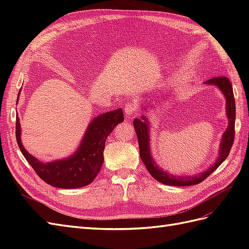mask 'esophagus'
I'll use <instances>...</instances> for the list:
<instances>
[{
  "instance_id": "34e87169",
  "label": "esophagus",
  "mask_w": 249,
  "mask_h": 249,
  "mask_svg": "<svg viewBox=\"0 0 249 249\" xmlns=\"http://www.w3.org/2000/svg\"><path fill=\"white\" fill-rule=\"evenodd\" d=\"M124 111H125L126 118H130L131 115H134V113L137 111V104L134 99H129L126 102Z\"/></svg>"
}]
</instances>
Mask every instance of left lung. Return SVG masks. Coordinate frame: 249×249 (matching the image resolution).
<instances>
[{
	"label": "left lung",
	"mask_w": 249,
	"mask_h": 249,
	"mask_svg": "<svg viewBox=\"0 0 249 249\" xmlns=\"http://www.w3.org/2000/svg\"><path fill=\"white\" fill-rule=\"evenodd\" d=\"M206 84L211 86L218 87L226 97V111L227 116L229 120L228 128L223 135L221 139L219 155L217 160H216L212 166L206 171L201 172L200 174H196L193 177H177L161 170L160 167L157 166V163L154 161V158L152 157L150 153V138H149V123L145 119L144 115L141 116V119L134 120V127L136 129L137 138H138L139 150H140V157L141 160L143 161L144 166L146 167L147 171L150 172L151 176L154 178L156 181L160 182L166 185H171V186H192V185L199 184L208 178L211 173H213L217 169L223 161L228 157L230 150L234 141V124H235V100L233 95V89H232V84L227 77H215L205 81Z\"/></svg>",
	"instance_id": "left-lung-1"
}]
</instances>
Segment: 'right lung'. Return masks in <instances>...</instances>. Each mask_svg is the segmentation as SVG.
I'll return each mask as SVG.
<instances>
[{
	"instance_id": "right-lung-1",
	"label": "right lung",
	"mask_w": 249,
	"mask_h": 249,
	"mask_svg": "<svg viewBox=\"0 0 249 249\" xmlns=\"http://www.w3.org/2000/svg\"><path fill=\"white\" fill-rule=\"evenodd\" d=\"M123 121L121 108L98 115L89 124L80 145L71 156L47 163L29 154L21 143L18 115L16 118V139L25 160L43 181L57 188H78L87 186L96 178L104 162L106 139Z\"/></svg>"
}]
</instances>
